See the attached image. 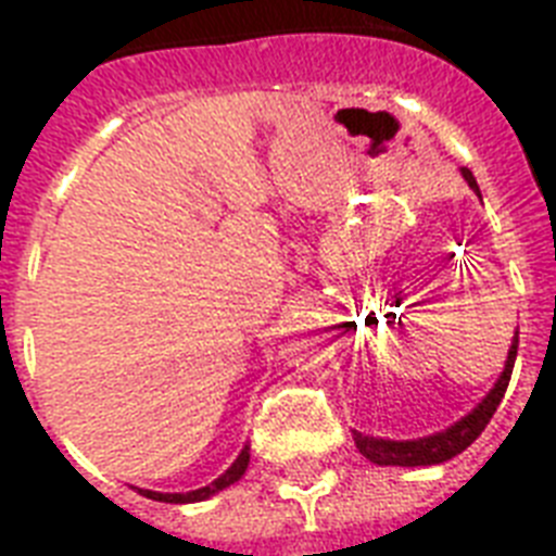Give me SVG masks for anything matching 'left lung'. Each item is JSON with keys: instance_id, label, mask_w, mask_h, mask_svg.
Segmentation results:
<instances>
[{"instance_id": "1", "label": "left lung", "mask_w": 556, "mask_h": 556, "mask_svg": "<svg viewBox=\"0 0 556 556\" xmlns=\"http://www.w3.org/2000/svg\"><path fill=\"white\" fill-rule=\"evenodd\" d=\"M462 178L468 180L470 189L479 191L473 172L462 169ZM515 356H518V333H515L513 348H509V356H507V365H504V372L498 376L495 387L488 392V397H484V401H481V404L476 406L468 417H462L459 424H454L451 429L440 431V434L424 437V440H401V443H397V440H378V437H367V434H362V431H353V440H356L358 454L367 456V459L376 462V465H397V468L440 465V462L462 454V451L468 448L476 437L484 431V426L490 424L493 412L498 409L501 397H504V392H507L509 376H513Z\"/></svg>"}]
</instances>
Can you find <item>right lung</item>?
I'll list each match as a JSON object with an SVG mask.
<instances>
[{"instance_id":"right-lung-1","label":"right lung","mask_w":556,"mask_h":556,"mask_svg":"<svg viewBox=\"0 0 556 556\" xmlns=\"http://www.w3.org/2000/svg\"><path fill=\"white\" fill-rule=\"evenodd\" d=\"M248 462H250V445H244L242 454L236 456L233 465H230V468L225 470L219 479L211 481L208 488L191 490V493H152V490H139V493L147 495V498H152V501H166V504H191V501H203V498H208V495L219 493V490L230 488L233 481L242 479L244 470H248Z\"/></svg>"}]
</instances>
